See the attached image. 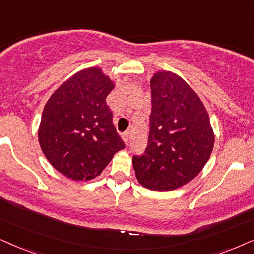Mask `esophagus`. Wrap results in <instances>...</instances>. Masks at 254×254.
<instances>
[{
    "label": "esophagus",
    "mask_w": 254,
    "mask_h": 254,
    "mask_svg": "<svg viewBox=\"0 0 254 254\" xmlns=\"http://www.w3.org/2000/svg\"><path fill=\"white\" fill-rule=\"evenodd\" d=\"M129 136H130V133L127 132H124V133H122V139L124 140V143L125 144H127V142H129Z\"/></svg>",
    "instance_id": "1"
}]
</instances>
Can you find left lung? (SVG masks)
Wrapping results in <instances>:
<instances>
[{
	"instance_id": "8db88e82",
	"label": "left lung",
	"mask_w": 254,
	"mask_h": 254,
	"mask_svg": "<svg viewBox=\"0 0 254 254\" xmlns=\"http://www.w3.org/2000/svg\"><path fill=\"white\" fill-rule=\"evenodd\" d=\"M152 110L143 156L132 158L137 181L172 191L197 177L210 159L214 132L203 102L181 76L157 71L150 79Z\"/></svg>"
}]
</instances>
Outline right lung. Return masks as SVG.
<instances>
[{"label":"right lung","instance_id":"add662e5","mask_svg":"<svg viewBox=\"0 0 254 254\" xmlns=\"http://www.w3.org/2000/svg\"><path fill=\"white\" fill-rule=\"evenodd\" d=\"M115 85L98 66L85 68L63 82L44 105L38 143L51 166L69 179L96 178L125 147L105 102Z\"/></svg>","mask_w":254,"mask_h":254}]
</instances>
